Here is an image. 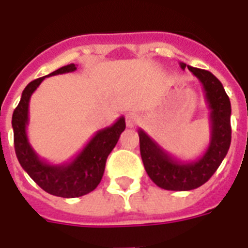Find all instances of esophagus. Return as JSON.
Returning a JSON list of instances; mask_svg holds the SVG:
<instances>
[{"label": "esophagus", "instance_id": "34e87169", "mask_svg": "<svg viewBox=\"0 0 248 248\" xmlns=\"http://www.w3.org/2000/svg\"><path fill=\"white\" fill-rule=\"evenodd\" d=\"M139 122V114L134 113V112H130V113L126 116V124H127V127H135L136 124Z\"/></svg>", "mask_w": 248, "mask_h": 248}]
</instances>
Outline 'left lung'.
<instances>
[{
	"label": "left lung",
	"instance_id": "1",
	"mask_svg": "<svg viewBox=\"0 0 248 248\" xmlns=\"http://www.w3.org/2000/svg\"><path fill=\"white\" fill-rule=\"evenodd\" d=\"M185 70L186 63L180 62ZM201 82L205 100L210 109V142L200 158L192 162H182L167 153L164 149L139 128L140 154L145 170L156 186L170 191H190L208 182L225 158L231 145V102L222 82L211 72L187 65Z\"/></svg>",
	"mask_w": 248,
	"mask_h": 248
}]
</instances>
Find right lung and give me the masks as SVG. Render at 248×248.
I'll return each instance as SVG.
<instances>
[{
	"instance_id": "add662e5",
	"label": "right lung",
	"mask_w": 248,
	"mask_h": 248,
	"mask_svg": "<svg viewBox=\"0 0 248 248\" xmlns=\"http://www.w3.org/2000/svg\"><path fill=\"white\" fill-rule=\"evenodd\" d=\"M75 70L76 66L71 63L29 82L13 114L14 145L20 166L46 192L66 199L84 196L95 190L103 177L107 158L126 128L124 117L121 116L112 126L96 131L75 158L62 164H52L38 155L31 148L26 134L30 96L48 76L67 74Z\"/></svg>"
}]
</instances>
